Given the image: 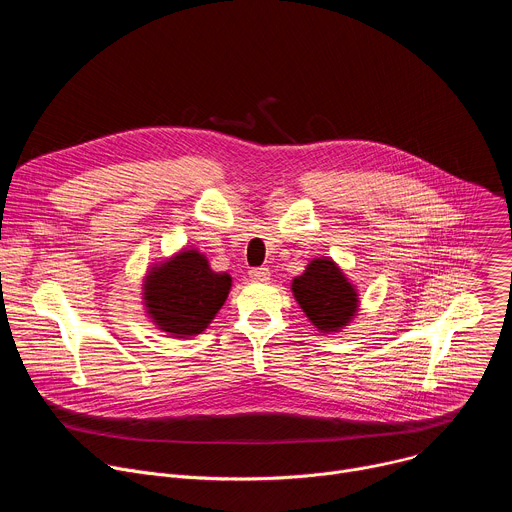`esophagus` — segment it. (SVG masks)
Here are the masks:
<instances>
[{"instance_id": "34e87169", "label": "esophagus", "mask_w": 512, "mask_h": 512, "mask_svg": "<svg viewBox=\"0 0 512 512\" xmlns=\"http://www.w3.org/2000/svg\"><path fill=\"white\" fill-rule=\"evenodd\" d=\"M269 269L267 267H253L251 271H249V277L253 279V281H257V283H265L267 279H269Z\"/></svg>"}]
</instances>
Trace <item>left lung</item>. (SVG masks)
Instances as JSON below:
<instances>
[{
    "label": "left lung",
    "mask_w": 512,
    "mask_h": 512,
    "mask_svg": "<svg viewBox=\"0 0 512 512\" xmlns=\"http://www.w3.org/2000/svg\"><path fill=\"white\" fill-rule=\"evenodd\" d=\"M294 298L308 320L322 332H338L358 310V294L342 269L328 259H314L291 283Z\"/></svg>",
    "instance_id": "left-lung-1"
}]
</instances>
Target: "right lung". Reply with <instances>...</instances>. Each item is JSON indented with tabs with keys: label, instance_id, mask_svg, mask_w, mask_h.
I'll list each match as a JSON object with an SVG mask.
<instances>
[{
	"label": "right lung",
	"instance_id": "obj_1",
	"mask_svg": "<svg viewBox=\"0 0 512 512\" xmlns=\"http://www.w3.org/2000/svg\"><path fill=\"white\" fill-rule=\"evenodd\" d=\"M231 281L229 273L212 271L202 253L180 251L145 275V310L172 336L200 334L229 298Z\"/></svg>",
	"mask_w": 512,
	"mask_h": 512
}]
</instances>
